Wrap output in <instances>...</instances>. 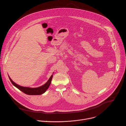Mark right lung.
Returning <instances> with one entry per match:
<instances>
[{
  "label": "right lung",
  "instance_id": "right-lung-1",
  "mask_svg": "<svg viewBox=\"0 0 126 126\" xmlns=\"http://www.w3.org/2000/svg\"><path fill=\"white\" fill-rule=\"evenodd\" d=\"M8 77L11 83L15 87H16L17 88L20 90L21 91L23 92L25 94L29 95H39L45 93V91L47 90L51 84L53 75H51V76L50 77L48 81L44 85L37 88H29V87H22V86H19L18 84H16L15 83H14L11 80V79L10 78L9 76Z\"/></svg>",
  "mask_w": 126,
  "mask_h": 126
}]
</instances>
